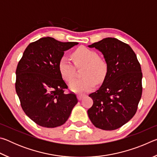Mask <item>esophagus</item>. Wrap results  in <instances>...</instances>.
<instances>
[{
    "mask_svg": "<svg viewBox=\"0 0 157 157\" xmlns=\"http://www.w3.org/2000/svg\"><path fill=\"white\" fill-rule=\"evenodd\" d=\"M84 96H85L84 95H82V94H78V95H77V98H78V99L79 100H81L83 99V98H84Z\"/></svg>",
    "mask_w": 157,
    "mask_h": 157,
    "instance_id": "obj_1",
    "label": "esophagus"
}]
</instances>
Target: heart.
<instances>
[{"label": "heart", "mask_w": 157, "mask_h": 157, "mask_svg": "<svg viewBox=\"0 0 157 157\" xmlns=\"http://www.w3.org/2000/svg\"><path fill=\"white\" fill-rule=\"evenodd\" d=\"M72 59L77 68L84 66L82 79L73 80L69 85L72 91L83 94L94 88L95 82L102 83L107 75L108 65L106 61L98 57L94 50L86 47H79L72 54ZM59 73L66 82L73 80L75 74V68L66 57L60 58L58 63Z\"/></svg>", "instance_id": "b5f03b06"}]
</instances>
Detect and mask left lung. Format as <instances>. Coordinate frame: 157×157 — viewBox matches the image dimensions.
<instances>
[{"label": "left lung", "instance_id": "left-lung-1", "mask_svg": "<svg viewBox=\"0 0 157 157\" xmlns=\"http://www.w3.org/2000/svg\"><path fill=\"white\" fill-rule=\"evenodd\" d=\"M88 46L102 52L108 65L101 86L89 95L94 104L88 116L98 128L116 129L137 111L143 89L140 65L132 48L116 38L108 37Z\"/></svg>", "mask_w": 157, "mask_h": 157}]
</instances>
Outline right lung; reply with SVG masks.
I'll return each mask as SVG.
<instances>
[{"mask_svg": "<svg viewBox=\"0 0 157 157\" xmlns=\"http://www.w3.org/2000/svg\"><path fill=\"white\" fill-rule=\"evenodd\" d=\"M78 42H61L44 37L26 48L16 71V91L23 110L38 125L53 128L68 120L78 100L59 73L64 51Z\"/></svg>", "mask_w": 157, "mask_h": 157, "instance_id": "1", "label": "right lung"}]
</instances>
